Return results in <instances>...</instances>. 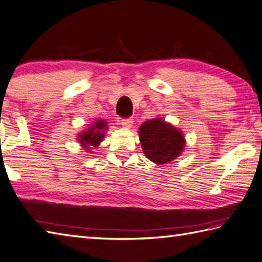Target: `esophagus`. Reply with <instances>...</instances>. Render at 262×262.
I'll return each mask as SVG.
<instances>
[{
    "instance_id": "34e87169",
    "label": "esophagus",
    "mask_w": 262,
    "mask_h": 262,
    "mask_svg": "<svg viewBox=\"0 0 262 262\" xmlns=\"http://www.w3.org/2000/svg\"><path fill=\"white\" fill-rule=\"evenodd\" d=\"M122 126L125 127V129H130V127L133 125V120L132 118H125V120H122Z\"/></svg>"
}]
</instances>
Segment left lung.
<instances>
[{
	"instance_id": "left-lung-1",
	"label": "left lung",
	"mask_w": 262,
	"mask_h": 262,
	"mask_svg": "<svg viewBox=\"0 0 262 262\" xmlns=\"http://www.w3.org/2000/svg\"><path fill=\"white\" fill-rule=\"evenodd\" d=\"M139 139L145 156L159 165L179 157L186 146L182 131L162 118H151L142 123Z\"/></svg>"
}]
</instances>
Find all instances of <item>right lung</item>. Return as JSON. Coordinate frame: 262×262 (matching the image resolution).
Segmentation results:
<instances>
[{
    "label": "right lung",
    "instance_id": "right-lung-1",
    "mask_svg": "<svg viewBox=\"0 0 262 262\" xmlns=\"http://www.w3.org/2000/svg\"><path fill=\"white\" fill-rule=\"evenodd\" d=\"M108 123L105 120H97L92 122L88 129L81 131L77 135V142L89 152H92V147H98L100 145L106 132L108 130Z\"/></svg>",
    "mask_w": 262,
    "mask_h": 262
}]
</instances>
